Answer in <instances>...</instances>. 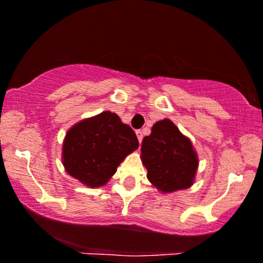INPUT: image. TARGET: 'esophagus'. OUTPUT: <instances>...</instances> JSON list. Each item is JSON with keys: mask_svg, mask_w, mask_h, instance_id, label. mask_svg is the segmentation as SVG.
I'll use <instances>...</instances> for the list:
<instances>
[{"mask_svg": "<svg viewBox=\"0 0 263 263\" xmlns=\"http://www.w3.org/2000/svg\"><path fill=\"white\" fill-rule=\"evenodd\" d=\"M136 136H137V139H139V142L141 143V141H142V137H143L142 131H140V129H137V131H136Z\"/></svg>", "mask_w": 263, "mask_h": 263, "instance_id": "obj_1", "label": "esophagus"}]
</instances>
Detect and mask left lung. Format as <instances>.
Returning <instances> with one entry per match:
<instances>
[{"label": "left lung", "mask_w": 263, "mask_h": 263, "mask_svg": "<svg viewBox=\"0 0 263 263\" xmlns=\"http://www.w3.org/2000/svg\"><path fill=\"white\" fill-rule=\"evenodd\" d=\"M141 161L147 170L148 181L162 194L192 186L199 166L192 141L168 118L157 121L151 134L143 137Z\"/></svg>", "instance_id": "1"}]
</instances>
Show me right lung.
<instances>
[{"instance_id": "1", "label": "right lung", "mask_w": 263, "mask_h": 263, "mask_svg": "<svg viewBox=\"0 0 263 263\" xmlns=\"http://www.w3.org/2000/svg\"><path fill=\"white\" fill-rule=\"evenodd\" d=\"M139 147L136 134L116 113L104 110L73 124L63 141L66 173L88 187L109 181L118 165Z\"/></svg>"}]
</instances>
